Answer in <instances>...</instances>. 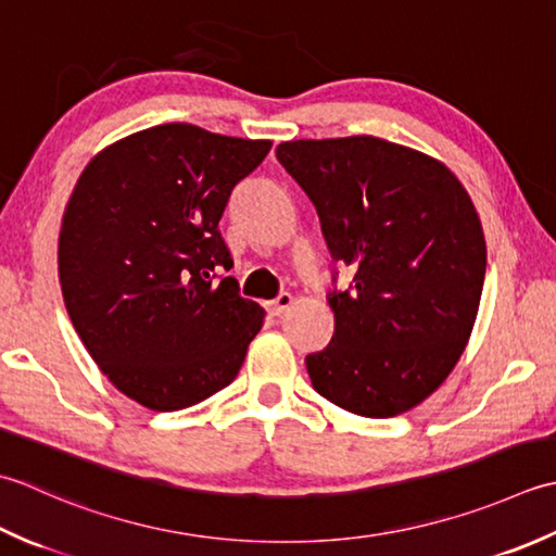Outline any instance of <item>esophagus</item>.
Wrapping results in <instances>:
<instances>
[{"mask_svg":"<svg viewBox=\"0 0 556 556\" xmlns=\"http://www.w3.org/2000/svg\"><path fill=\"white\" fill-rule=\"evenodd\" d=\"M292 307V294L290 292H280L274 302H268V314L270 316H282Z\"/></svg>","mask_w":556,"mask_h":556,"instance_id":"34e87169","label":"esophagus"}]
</instances>
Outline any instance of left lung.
I'll use <instances>...</instances> for the list:
<instances>
[{
  "mask_svg": "<svg viewBox=\"0 0 556 556\" xmlns=\"http://www.w3.org/2000/svg\"><path fill=\"white\" fill-rule=\"evenodd\" d=\"M280 165L314 203L333 262L331 343L307 355L312 387L362 417H395L434 393L466 350L486 247L468 191L420 151L345 136L286 141Z\"/></svg>",
  "mask_w": 556,
  "mask_h": 556,
  "instance_id": "8db88e82",
  "label": "left lung"
}]
</instances>
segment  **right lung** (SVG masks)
<instances>
[{"mask_svg":"<svg viewBox=\"0 0 556 556\" xmlns=\"http://www.w3.org/2000/svg\"><path fill=\"white\" fill-rule=\"evenodd\" d=\"M268 151L175 122L108 146L78 177L60 232L64 304L96 365L143 407L182 410L228 387L264 324L218 276L232 268L218 223Z\"/></svg>","mask_w":556,"mask_h":556,"instance_id":"add662e5","label":"right lung"}]
</instances>
